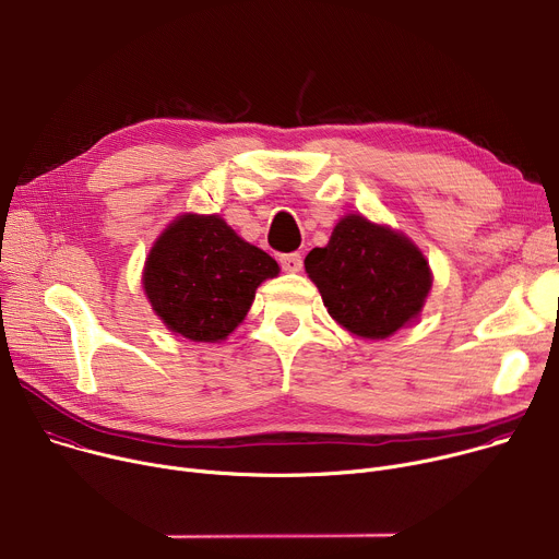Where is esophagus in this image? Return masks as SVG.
Returning a JSON list of instances; mask_svg holds the SVG:
<instances>
[{
	"mask_svg": "<svg viewBox=\"0 0 559 559\" xmlns=\"http://www.w3.org/2000/svg\"><path fill=\"white\" fill-rule=\"evenodd\" d=\"M281 267L285 270V272H300L302 270V257L298 251H294V253H283L281 257Z\"/></svg>",
	"mask_w": 559,
	"mask_h": 559,
	"instance_id": "esophagus-1",
	"label": "esophagus"
}]
</instances>
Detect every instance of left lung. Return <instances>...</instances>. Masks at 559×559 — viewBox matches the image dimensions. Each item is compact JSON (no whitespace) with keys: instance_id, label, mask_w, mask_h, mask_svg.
Returning a JSON list of instances; mask_svg holds the SVG:
<instances>
[{"instance_id":"obj_1","label":"left lung","mask_w":559,"mask_h":559,"mask_svg":"<svg viewBox=\"0 0 559 559\" xmlns=\"http://www.w3.org/2000/svg\"><path fill=\"white\" fill-rule=\"evenodd\" d=\"M330 317L352 334L385 338L413 321L430 289L424 253L388 227L349 214L306 257Z\"/></svg>"}]
</instances>
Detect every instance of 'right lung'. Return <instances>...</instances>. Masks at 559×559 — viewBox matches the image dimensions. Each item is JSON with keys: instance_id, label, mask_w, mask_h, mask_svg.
Returning <instances> with one entry per match:
<instances>
[{"instance_id": "add662e5", "label": "right lung", "mask_w": 559, "mask_h": 559, "mask_svg": "<svg viewBox=\"0 0 559 559\" xmlns=\"http://www.w3.org/2000/svg\"><path fill=\"white\" fill-rule=\"evenodd\" d=\"M276 261L218 216H182L151 249L144 292L169 330L191 341L225 338L245 319Z\"/></svg>"}]
</instances>
